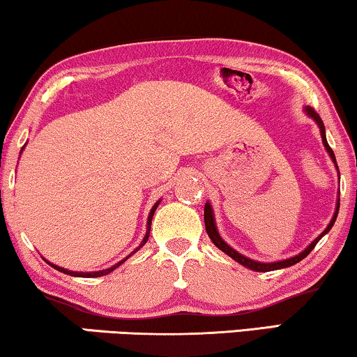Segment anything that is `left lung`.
Listing matches in <instances>:
<instances>
[{"label":"left lung","instance_id":"obj_1","mask_svg":"<svg viewBox=\"0 0 357 357\" xmlns=\"http://www.w3.org/2000/svg\"><path fill=\"white\" fill-rule=\"evenodd\" d=\"M304 112H305L307 116H310V119L314 120L317 125H319L320 136H321V143H324L326 153H328L330 159L333 160L336 170H338V164H336V158H335L333 151H331V148L328 146V141H326L324 121H321L319 114H317V112H315L314 109H310V107H304ZM338 175H340V170H338ZM338 211H340V193H338V198H336V208H335L333 218H331V221L328 222V226H326L325 231L321 232L319 237H315L314 241H312V242L309 243V245H307L301 253H297V255L286 258V260H278V261H270V263L252 260V258L242 255V253H238L237 250H234V248H232L231 245H229V243H227L226 241H224V238H222L221 236H219L218 226H216V219H214V211H213V206H211V203H209V202H206V204H204V227H206V232H208L209 238H211V242L219 248V250H222L224 253H226V255L231 257L232 260H236L237 263H241L242 266L248 268V270L265 273V271H275V270H281V268L292 266V265H296V263H299L301 260H304V258H305L307 255H309V253H310L312 250H314V247L317 245V243H319L320 238L324 237L325 234H328L330 229L333 227V224H335V221H336V216H338Z\"/></svg>","mask_w":357,"mask_h":357}]
</instances>
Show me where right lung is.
I'll list each match as a JSON object with an SVG mask.
<instances>
[{
  "mask_svg": "<svg viewBox=\"0 0 357 357\" xmlns=\"http://www.w3.org/2000/svg\"><path fill=\"white\" fill-rule=\"evenodd\" d=\"M24 148H26V146H22V149H21V153L24 151ZM160 202H162V199H158V202L154 203V206L151 208V211H149V216H148V222H146V234H144V237H143V241H141V243L138 247L135 248L133 252L130 253L128 257H125L123 260H120L119 263H115L114 266H110V268H105V270H99V271H87V273H84V271H71V270H66V268H61V266H58V265H55V263H50L48 260H45L48 265H50L52 268H55V270H58V271H61V273H65V275H70V276H76V278H99V276H105V275H109V273H112L114 270H116V268H119L121 263H125L126 260H128V258L133 255V253H136L139 250L141 247L144 245L146 242H148V238H149V232H151V222H153V216H154V211L155 209H158V206L160 204Z\"/></svg>",
  "mask_w": 357,
  "mask_h": 357,
  "instance_id": "add662e5",
  "label": "right lung"
}]
</instances>
